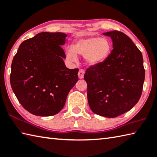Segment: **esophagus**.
I'll list each match as a JSON object with an SVG mask.
<instances>
[{
  "instance_id": "34e87169",
  "label": "esophagus",
  "mask_w": 157,
  "mask_h": 157,
  "mask_svg": "<svg viewBox=\"0 0 157 157\" xmlns=\"http://www.w3.org/2000/svg\"><path fill=\"white\" fill-rule=\"evenodd\" d=\"M84 73L85 71L84 69H79V72H78V77L79 79H82L84 78Z\"/></svg>"
}]
</instances>
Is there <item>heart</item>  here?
<instances>
[{
	"instance_id": "b5f03b06",
	"label": "heart",
	"mask_w": 157,
	"mask_h": 157,
	"mask_svg": "<svg viewBox=\"0 0 157 157\" xmlns=\"http://www.w3.org/2000/svg\"><path fill=\"white\" fill-rule=\"evenodd\" d=\"M111 42L107 38L90 36L77 40L71 47L66 51V57L75 61L77 55L84 56L85 62L89 65H96L104 62L111 54Z\"/></svg>"
}]
</instances>
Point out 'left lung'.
<instances>
[{
	"label": "left lung",
	"instance_id": "obj_1",
	"mask_svg": "<svg viewBox=\"0 0 157 157\" xmlns=\"http://www.w3.org/2000/svg\"><path fill=\"white\" fill-rule=\"evenodd\" d=\"M113 49L104 62L87 69L90 108L96 114L113 118L129 111L142 95L145 78L141 52L128 36L119 31L103 33Z\"/></svg>",
	"mask_w": 157,
	"mask_h": 157
}]
</instances>
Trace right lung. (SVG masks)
Here are the masks:
<instances>
[{"label":"right lung","mask_w":157,"mask_h":157,"mask_svg":"<svg viewBox=\"0 0 157 157\" xmlns=\"http://www.w3.org/2000/svg\"><path fill=\"white\" fill-rule=\"evenodd\" d=\"M67 34L41 32L23 41L13 57L11 88L23 107L38 116L61 111L69 92L78 81V69L66 67L61 48Z\"/></svg>","instance_id":"1"}]
</instances>
